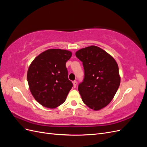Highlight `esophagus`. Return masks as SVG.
Returning a JSON list of instances; mask_svg holds the SVG:
<instances>
[{
	"instance_id": "1",
	"label": "esophagus",
	"mask_w": 147,
	"mask_h": 147,
	"mask_svg": "<svg viewBox=\"0 0 147 147\" xmlns=\"http://www.w3.org/2000/svg\"><path fill=\"white\" fill-rule=\"evenodd\" d=\"M73 84H74V88H76L77 86V82L76 80H75L73 82Z\"/></svg>"
}]
</instances>
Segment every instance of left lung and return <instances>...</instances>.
I'll return each mask as SVG.
<instances>
[{
	"label": "left lung",
	"mask_w": 147,
	"mask_h": 147,
	"mask_svg": "<svg viewBox=\"0 0 147 147\" xmlns=\"http://www.w3.org/2000/svg\"><path fill=\"white\" fill-rule=\"evenodd\" d=\"M83 65L84 76L78 90L83 102L90 109L99 110L113 99L119 88L120 77L116 61L96 46L75 53Z\"/></svg>",
	"instance_id": "1"
}]
</instances>
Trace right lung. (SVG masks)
Masks as SVG:
<instances>
[{
  "mask_svg": "<svg viewBox=\"0 0 147 147\" xmlns=\"http://www.w3.org/2000/svg\"><path fill=\"white\" fill-rule=\"evenodd\" d=\"M71 56L72 52L69 51L50 49L30 64L27 74L30 91L43 107L55 109L65 102L73 86L65 66Z\"/></svg>",
  "mask_w": 147,
  "mask_h": 147,
  "instance_id": "right-lung-1",
  "label": "right lung"
}]
</instances>
